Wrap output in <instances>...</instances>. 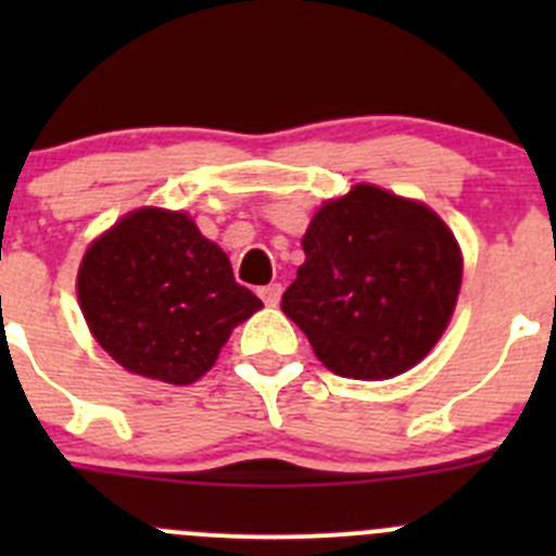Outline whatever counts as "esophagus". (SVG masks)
Segmentation results:
<instances>
[{
  "label": "esophagus",
  "instance_id": "1",
  "mask_svg": "<svg viewBox=\"0 0 556 556\" xmlns=\"http://www.w3.org/2000/svg\"><path fill=\"white\" fill-rule=\"evenodd\" d=\"M257 295L263 299V304L266 306H277L279 304V295H282V285H266V288L257 290Z\"/></svg>",
  "mask_w": 556,
  "mask_h": 556
}]
</instances>
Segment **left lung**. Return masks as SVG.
Instances as JSON below:
<instances>
[{
    "label": "left lung",
    "mask_w": 556,
    "mask_h": 556,
    "mask_svg": "<svg viewBox=\"0 0 556 556\" xmlns=\"http://www.w3.org/2000/svg\"><path fill=\"white\" fill-rule=\"evenodd\" d=\"M306 261L282 312L325 368L346 379H390L417 366L450 325L463 255L425 204L377 185L325 201L304 233Z\"/></svg>",
    "instance_id": "obj_1"
}]
</instances>
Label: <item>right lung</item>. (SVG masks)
<instances>
[{
	"label": "right lung",
	"instance_id": "1",
	"mask_svg": "<svg viewBox=\"0 0 556 556\" xmlns=\"http://www.w3.org/2000/svg\"><path fill=\"white\" fill-rule=\"evenodd\" d=\"M77 299L93 339L126 371L190 384L261 309L231 261L185 212H128L86 250Z\"/></svg>",
	"mask_w": 556,
	"mask_h": 556
}]
</instances>
